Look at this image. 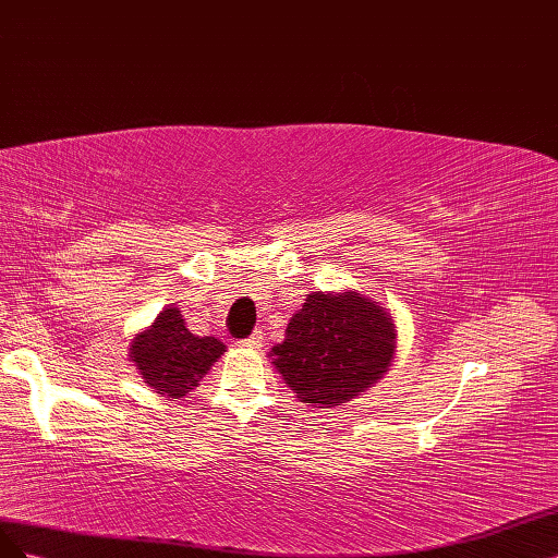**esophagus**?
<instances>
[{"label": "esophagus", "mask_w": 558, "mask_h": 558, "mask_svg": "<svg viewBox=\"0 0 558 558\" xmlns=\"http://www.w3.org/2000/svg\"><path fill=\"white\" fill-rule=\"evenodd\" d=\"M241 345H245V348H262V345H264L262 331H254V333H250L247 339H243V341H241Z\"/></svg>", "instance_id": "1"}]
</instances>
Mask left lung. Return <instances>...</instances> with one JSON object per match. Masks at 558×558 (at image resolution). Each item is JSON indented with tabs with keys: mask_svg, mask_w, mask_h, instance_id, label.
Returning <instances> with one entry per match:
<instances>
[{
	"mask_svg": "<svg viewBox=\"0 0 558 558\" xmlns=\"http://www.w3.org/2000/svg\"><path fill=\"white\" fill-rule=\"evenodd\" d=\"M397 348L392 313L357 290L313 292L270 348L274 367L299 402L317 409L355 400L390 369Z\"/></svg>",
	"mask_w": 558,
	"mask_h": 558,
	"instance_id": "obj_1",
	"label": "left lung"
}]
</instances>
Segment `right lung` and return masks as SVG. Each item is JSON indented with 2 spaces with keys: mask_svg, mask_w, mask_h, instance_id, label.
<instances>
[{
  "mask_svg": "<svg viewBox=\"0 0 558 558\" xmlns=\"http://www.w3.org/2000/svg\"><path fill=\"white\" fill-rule=\"evenodd\" d=\"M227 353L215 337H196L178 306H166L156 320L131 339L129 357L145 384L168 400H182Z\"/></svg>",
  "mask_w": 558,
  "mask_h": 558,
  "instance_id": "right-lung-1",
  "label": "right lung"
}]
</instances>
